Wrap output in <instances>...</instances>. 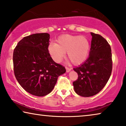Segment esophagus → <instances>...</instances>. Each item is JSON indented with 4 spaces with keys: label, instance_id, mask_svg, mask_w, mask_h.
Listing matches in <instances>:
<instances>
[{
    "label": "esophagus",
    "instance_id": "34e87169",
    "mask_svg": "<svg viewBox=\"0 0 126 126\" xmlns=\"http://www.w3.org/2000/svg\"><path fill=\"white\" fill-rule=\"evenodd\" d=\"M65 69H66V72H69V71L71 70V68H69V67H65Z\"/></svg>",
    "mask_w": 126,
    "mask_h": 126
}]
</instances>
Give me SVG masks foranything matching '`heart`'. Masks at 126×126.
Segmentation results:
<instances>
[{
	"label": "heart",
	"instance_id": "b5f03b06",
	"mask_svg": "<svg viewBox=\"0 0 126 126\" xmlns=\"http://www.w3.org/2000/svg\"><path fill=\"white\" fill-rule=\"evenodd\" d=\"M57 44L50 43L48 50L54 61L59 62L67 52V58L74 64L78 65L87 59L90 50V44L85 36L64 34L59 37Z\"/></svg>",
	"mask_w": 126,
	"mask_h": 126
}]
</instances>
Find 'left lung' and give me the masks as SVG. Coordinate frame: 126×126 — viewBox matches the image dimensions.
I'll return each instance as SVG.
<instances>
[{
	"label": "left lung",
	"instance_id": "obj_1",
	"mask_svg": "<svg viewBox=\"0 0 126 126\" xmlns=\"http://www.w3.org/2000/svg\"><path fill=\"white\" fill-rule=\"evenodd\" d=\"M92 39L89 56L85 62L74 69L78 79L73 82L74 90L82 97L99 93L109 79L112 71V54L110 45L101 35L91 33Z\"/></svg>",
	"mask_w": 126,
	"mask_h": 126
}]
</instances>
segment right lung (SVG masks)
Masks as SVG:
<instances>
[{
  "mask_svg": "<svg viewBox=\"0 0 126 126\" xmlns=\"http://www.w3.org/2000/svg\"><path fill=\"white\" fill-rule=\"evenodd\" d=\"M50 34L36 33L22 38L15 48V76L20 85L31 94L42 97L49 94L58 78L65 68L55 63L48 50Z\"/></svg>",
  "mask_w": 126,
  "mask_h": 126,
  "instance_id": "add662e5",
  "label": "right lung"
}]
</instances>
